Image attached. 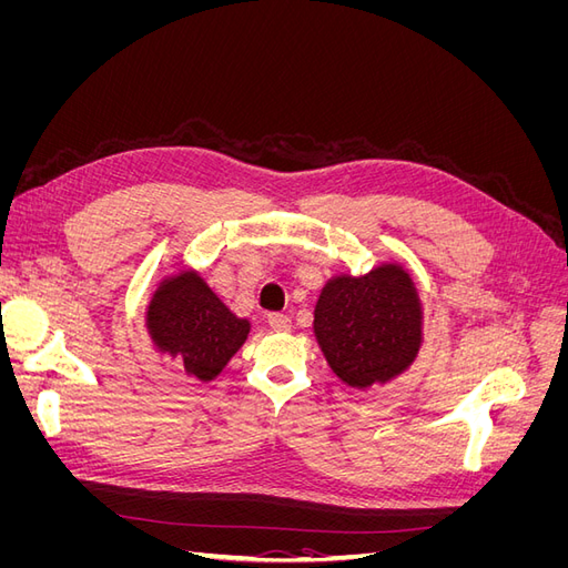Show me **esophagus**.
<instances>
[{
	"label": "esophagus",
	"mask_w": 568,
	"mask_h": 568,
	"mask_svg": "<svg viewBox=\"0 0 568 568\" xmlns=\"http://www.w3.org/2000/svg\"><path fill=\"white\" fill-rule=\"evenodd\" d=\"M267 324L272 326L274 332H288L291 329V317L282 315V313H272V315H267Z\"/></svg>",
	"instance_id": "34e87169"
}]
</instances>
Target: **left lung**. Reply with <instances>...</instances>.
I'll list each match as a JSON object with an SVG mask.
<instances>
[{
	"label": "left lung",
	"mask_w": 568,
	"mask_h": 568,
	"mask_svg": "<svg viewBox=\"0 0 568 568\" xmlns=\"http://www.w3.org/2000/svg\"><path fill=\"white\" fill-rule=\"evenodd\" d=\"M315 336L326 363L353 388L384 384L415 359L422 303L400 265L332 280L315 307Z\"/></svg>",
	"instance_id": "1"
}]
</instances>
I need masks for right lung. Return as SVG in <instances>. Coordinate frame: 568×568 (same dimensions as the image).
Here are the masks:
<instances>
[{"label":"right lung","instance_id":"obj_1","mask_svg":"<svg viewBox=\"0 0 568 568\" xmlns=\"http://www.w3.org/2000/svg\"><path fill=\"white\" fill-rule=\"evenodd\" d=\"M146 326L153 343L178 357L201 382H211L222 372L251 329L196 272H182L161 284L149 305Z\"/></svg>","mask_w":568,"mask_h":568}]
</instances>
